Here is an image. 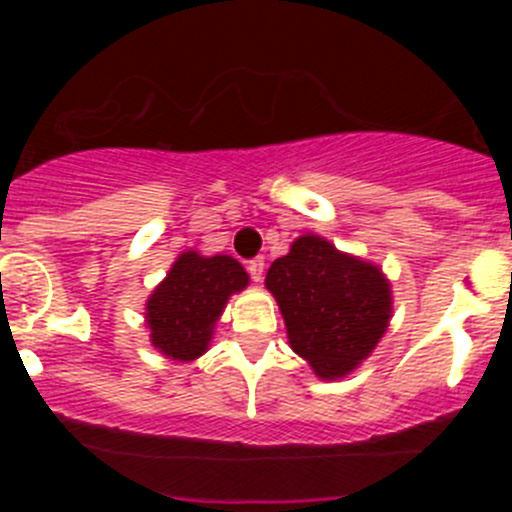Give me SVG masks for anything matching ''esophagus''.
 <instances>
[{
    "label": "esophagus",
    "mask_w": 512,
    "mask_h": 512,
    "mask_svg": "<svg viewBox=\"0 0 512 512\" xmlns=\"http://www.w3.org/2000/svg\"><path fill=\"white\" fill-rule=\"evenodd\" d=\"M247 272H250L252 282H262V275H265V257H255V260L247 262Z\"/></svg>",
    "instance_id": "1"
}]
</instances>
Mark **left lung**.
<instances>
[{
    "instance_id": "obj_1",
    "label": "left lung",
    "mask_w": 512,
    "mask_h": 512,
    "mask_svg": "<svg viewBox=\"0 0 512 512\" xmlns=\"http://www.w3.org/2000/svg\"><path fill=\"white\" fill-rule=\"evenodd\" d=\"M265 287L277 299L289 347L319 379H342L369 359L394 317L384 270L314 232L272 262Z\"/></svg>"
}]
</instances>
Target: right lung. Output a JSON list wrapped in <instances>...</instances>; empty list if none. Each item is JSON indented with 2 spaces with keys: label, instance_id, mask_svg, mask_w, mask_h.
Segmentation results:
<instances>
[{
  "label": "right lung",
  "instance_id": "1",
  "mask_svg": "<svg viewBox=\"0 0 512 512\" xmlns=\"http://www.w3.org/2000/svg\"><path fill=\"white\" fill-rule=\"evenodd\" d=\"M247 285L250 277L235 257L180 252L146 299L151 344L165 359L195 361L208 352L227 299Z\"/></svg>",
  "mask_w": 512,
  "mask_h": 512
}]
</instances>
